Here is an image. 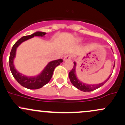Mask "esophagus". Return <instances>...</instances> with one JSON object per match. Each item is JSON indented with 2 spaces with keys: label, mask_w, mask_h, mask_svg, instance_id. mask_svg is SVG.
I'll return each instance as SVG.
<instances>
[{
  "label": "esophagus",
  "mask_w": 125,
  "mask_h": 125,
  "mask_svg": "<svg viewBox=\"0 0 125 125\" xmlns=\"http://www.w3.org/2000/svg\"><path fill=\"white\" fill-rule=\"evenodd\" d=\"M71 58H72V55H70V54H69V55H65V57H64V59H63V60H70V59H71Z\"/></svg>",
  "instance_id": "34e87169"
}]
</instances>
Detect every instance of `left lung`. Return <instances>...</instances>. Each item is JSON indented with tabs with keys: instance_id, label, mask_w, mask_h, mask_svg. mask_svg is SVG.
Instances as JSON below:
<instances>
[{
	"instance_id": "obj_1",
	"label": "left lung",
	"mask_w": 125,
	"mask_h": 125,
	"mask_svg": "<svg viewBox=\"0 0 125 125\" xmlns=\"http://www.w3.org/2000/svg\"><path fill=\"white\" fill-rule=\"evenodd\" d=\"M76 62H74V66L72 68V70H71L70 73H69V78H70V81H71V83L74 86L76 87L77 88H78L79 90L81 91H83V92H91V91L95 90L97 89V88H100V87L103 85L107 81H108L109 79L110 78L111 76L108 77V79H107V80L104 81V82H102V83H100V84H96V85H88L86 84V83H83V82H81L77 78L76 75ZM115 66V62H114V68Z\"/></svg>"
}]
</instances>
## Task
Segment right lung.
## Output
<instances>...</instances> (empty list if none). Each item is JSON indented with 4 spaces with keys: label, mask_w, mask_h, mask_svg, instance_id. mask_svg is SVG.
Returning <instances> with one entry per match:
<instances>
[{
    "label": "right lung",
    "mask_w": 125,
    "mask_h": 125,
    "mask_svg": "<svg viewBox=\"0 0 125 125\" xmlns=\"http://www.w3.org/2000/svg\"><path fill=\"white\" fill-rule=\"evenodd\" d=\"M45 32H37L33 33L32 35L24 36L16 42L15 44L13 45L10 54L9 66L13 77L15 78V79L18 81L19 84L25 88H29V89H38V88H42V87L47 84L52 76L53 72H54L55 68L63 62L62 59H58V60L50 62L39 75H38L37 76H34V77H27V76H24L19 73L14 68V65H13V60L15 57L16 50L18 46L21 44L24 41L33 38L35 36L43 37L44 35H45Z\"/></svg>",
    "instance_id": "right-lung-1"
}]
</instances>
